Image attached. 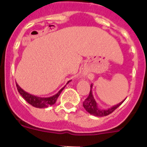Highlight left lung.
I'll use <instances>...</instances> for the list:
<instances>
[{
    "label": "left lung",
    "mask_w": 147,
    "mask_h": 147,
    "mask_svg": "<svg viewBox=\"0 0 147 147\" xmlns=\"http://www.w3.org/2000/svg\"><path fill=\"white\" fill-rule=\"evenodd\" d=\"M92 88V85L90 86V88ZM124 102V100L122 102L119 103V105L113 106L111 108L108 109V110H102V109H99V107L97 105L96 102L95 101L94 98L92 94L91 89L90 90L89 96L88 98H85V102H83V107L86 110L87 112L89 113L91 115H95V116H98V117H103V116H106V115H110V113H112L113 111H115L118 107L121 105L123 102Z\"/></svg>",
    "instance_id": "8db88e82"
}]
</instances>
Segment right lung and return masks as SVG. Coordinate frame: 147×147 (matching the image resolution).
I'll return each instance as SVG.
<instances>
[{
	"label": "right lung",
	"mask_w": 147,
	"mask_h": 147,
	"mask_svg": "<svg viewBox=\"0 0 147 147\" xmlns=\"http://www.w3.org/2000/svg\"><path fill=\"white\" fill-rule=\"evenodd\" d=\"M69 82H67V83ZM16 86L17 88H18V92L20 93V94L21 95L22 97H23L28 104L32 105L33 107H37V108H45V107H49V106H51V105H54L55 102H57V98L59 97V94H60L61 92L62 91V90L64 89L65 88L64 87L63 88H62L57 94L53 96L49 97V98H40V97L35 96L31 95L29 94V93H26V91H24L23 89L20 88V87L18 86V85L17 83Z\"/></svg>",
	"instance_id": "right-lung-1"
}]
</instances>
